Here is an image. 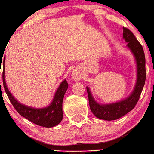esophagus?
I'll return each instance as SVG.
<instances>
[{
	"mask_svg": "<svg viewBox=\"0 0 154 154\" xmlns=\"http://www.w3.org/2000/svg\"><path fill=\"white\" fill-rule=\"evenodd\" d=\"M72 79H74V80L78 81V80H80L81 75H80V73H79V71H77V70H75L72 71Z\"/></svg>",
	"mask_w": 154,
	"mask_h": 154,
	"instance_id": "obj_1",
	"label": "esophagus"
}]
</instances>
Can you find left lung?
<instances>
[{"label":"left lung","instance_id":"1","mask_svg":"<svg viewBox=\"0 0 154 154\" xmlns=\"http://www.w3.org/2000/svg\"><path fill=\"white\" fill-rule=\"evenodd\" d=\"M123 38L127 42V46L134 55L137 64V80L136 87L131 95L128 98L117 103L100 105L92 97L91 92L87 87L89 104L90 109L97 118L106 120H114L124 116L135 107L146 79L145 70V57L143 48L133 33L127 28L123 27Z\"/></svg>","mask_w":154,"mask_h":154}]
</instances>
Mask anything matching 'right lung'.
<instances>
[{"instance_id":"1","label":"right lung","mask_w":154,"mask_h":154,"mask_svg":"<svg viewBox=\"0 0 154 154\" xmlns=\"http://www.w3.org/2000/svg\"><path fill=\"white\" fill-rule=\"evenodd\" d=\"M2 79L4 90L6 95H7L14 108L21 116L24 117L25 118L30 120L34 124H37L39 126L46 127V128H50V127L57 125L62 121V117H63L62 101H63V97L65 92L68 88V84H67V81L64 80L61 83L57 92H56L53 102L49 106L43 109H34L18 103L17 100H16L14 98V97L11 95L10 92L6 87V82H5L4 67L3 69Z\"/></svg>"}]
</instances>
